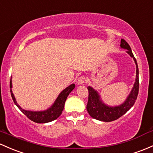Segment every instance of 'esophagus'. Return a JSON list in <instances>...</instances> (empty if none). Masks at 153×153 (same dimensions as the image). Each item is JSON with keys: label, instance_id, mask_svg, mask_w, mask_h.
<instances>
[{"label": "esophagus", "instance_id": "34e87169", "mask_svg": "<svg viewBox=\"0 0 153 153\" xmlns=\"http://www.w3.org/2000/svg\"><path fill=\"white\" fill-rule=\"evenodd\" d=\"M85 81H86V77L83 76V75H81V76H80L79 78H78V84H83V83H84Z\"/></svg>", "mask_w": 153, "mask_h": 153}]
</instances>
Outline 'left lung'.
<instances>
[{"label":"left lung","mask_w":153,"mask_h":153,"mask_svg":"<svg viewBox=\"0 0 153 153\" xmlns=\"http://www.w3.org/2000/svg\"><path fill=\"white\" fill-rule=\"evenodd\" d=\"M120 46H121V48L128 50L127 53L135 61V63H136V82H135L134 86L132 89L131 94H129L125 102L123 104H122L121 105L117 106V107H110V106L106 105L100 99L99 94H97L95 90L93 89L90 86L87 87L88 90H89V99H88L86 109H87L88 113L89 114V115L91 117L97 120H100V121L111 122L121 117L131 108L132 106L134 105L135 102L137 99L138 94H139V68H138L136 59H135L134 56L132 53L130 45L123 39H121Z\"/></svg>","instance_id":"left-lung-1"}]
</instances>
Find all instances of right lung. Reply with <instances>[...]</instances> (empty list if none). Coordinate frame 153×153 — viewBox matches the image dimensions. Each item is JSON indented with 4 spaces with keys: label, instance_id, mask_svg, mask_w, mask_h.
I'll list each match as a JSON object with an SVG mask.
<instances>
[{
    "label": "right lung",
    "instance_id": "add662e5",
    "mask_svg": "<svg viewBox=\"0 0 153 153\" xmlns=\"http://www.w3.org/2000/svg\"><path fill=\"white\" fill-rule=\"evenodd\" d=\"M75 87V85L72 83L70 86L63 90L59 95V97H57L52 107L50 108L47 111H29L23 110L16 102L12 89L10 90V91L14 104L29 120L36 123H46L56 120L59 116L62 114L67 97H68L69 94L71 92ZM10 88H12V81H10Z\"/></svg>",
    "mask_w": 153,
    "mask_h": 153
}]
</instances>
